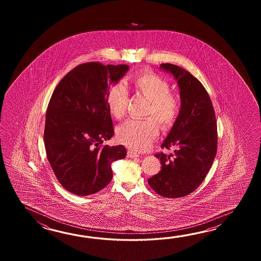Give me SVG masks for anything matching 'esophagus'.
Returning <instances> with one entry per match:
<instances>
[{"label":"esophagus","instance_id":"1","mask_svg":"<svg viewBox=\"0 0 261 261\" xmlns=\"http://www.w3.org/2000/svg\"><path fill=\"white\" fill-rule=\"evenodd\" d=\"M128 155L129 158H133V159H138L139 156H140L136 152H134L133 150H128Z\"/></svg>","mask_w":261,"mask_h":261}]
</instances>
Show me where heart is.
Wrapping results in <instances>:
<instances>
[{
	"mask_svg": "<svg viewBox=\"0 0 261 261\" xmlns=\"http://www.w3.org/2000/svg\"><path fill=\"white\" fill-rule=\"evenodd\" d=\"M130 88L136 94L149 100L143 120L129 119L117 128V141L129 148L144 151L149 147L159 134V126L167 130L175 124L181 110V103L176 95L171 91V86L165 78L155 72L137 73L129 81ZM128 89L121 83L113 85L106 96V105L112 117L121 119L128 107ZM153 118L152 119L151 117Z\"/></svg>",
	"mask_w": 261,
	"mask_h": 261,
	"instance_id": "heart-1",
	"label": "heart"
}]
</instances>
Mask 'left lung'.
<instances>
[{
    "instance_id": "8db88e82",
    "label": "left lung",
    "mask_w": 261,
    "mask_h": 261,
    "mask_svg": "<svg viewBox=\"0 0 261 261\" xmlns=\"http://www.w3.org/2000/svg\"><path fill=\"white\" fill-rule=\"evenodd\" d=\"M161 68L177 80L181 110L161 148L174 154H155L161 171L148 179L151 189L164 198H181L193 192L205 179L217 151L216 114L202 84L187 70L171 63Z\"/></svg>"
}]
</instances>
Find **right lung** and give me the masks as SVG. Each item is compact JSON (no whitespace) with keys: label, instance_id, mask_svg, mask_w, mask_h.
Listing matches in <instances>:
<instances>
[{"label":"right lung","instance_id":"add662e5","mask_svg":"<svg viewBox=\"0 0 261 261\" xmlns=\"http://www.w3.org/2000/svg\"><path fill=\"white\" fill-rule=\"evenodd\" d=\"M128 65L98 61L74 67L61 79L45 114V152L56 177L72 194L87 196L105 189L113 177L111 163L124 159L123 145L102 143L114 135L106 96Z\"/></svg>","mask_w":261,"mask_h":261}]
</instances>
